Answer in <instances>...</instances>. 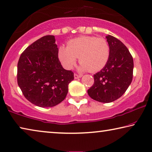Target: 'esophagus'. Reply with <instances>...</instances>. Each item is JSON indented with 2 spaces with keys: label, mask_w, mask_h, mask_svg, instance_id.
I'll return each instance as SVG.
<instances>
[{
  "label": "esophagus",
  "mask_w": 152,
  "mask_h": 152,
  "mask_svg": "<svg viewBox=\"0 0 152 152\" xmlns=\"http://www.w3.org/2000/svg\"><path fill=\"white\" fill-rule=\"evenodd\" d=\"M81 77H82V75H79V74H74V78L75 79H78L79 78H81Z\"/></svg>",
  "instance_id": "obj_1"
}]
</instances>
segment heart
<instances>
[{
  "label": "heart",
  "mask_w": 152,
  "mask_h": 152,
  "mask_svg": "<svg viewBox=\"0 0 152 152\" xmlns=\"http://www.w3.org/2000/svg\"><path fill=\"white\" fill-rule=\"evenodd\" d=\"M110 54L107 41L94 36H83L70 40L67 47H59L58 53V58L65 69H72L78 58L81 69L91 72L102 69L109 60Z\"/></svg>",
  "instance_id": "1"
}]
</instances>
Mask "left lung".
Segmentation results:
<instances>
[{
	"label": "left lung",
	"mask_w": 152,
	"mask_h": 152,
	"mask_svg": "<svg viewBox=\"0 0 152 152\" xmlns=\"http://www.w3.org/2000/svg\"><path fill=\"white\" fill-rule=\"evenodd\" d=\"M106 37L110 48L109 60L100 72L94 74V83L87 93L94 100L108 103L122 96L130 85L134 62L121 41L109 35Z\"/></svg>",
	"instance_id": "8db88e82"
}]
</instances>
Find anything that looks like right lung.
I'll use <instances>...</instances> for the list:
<instances>
[{
	"instance_id": "right-lung-1",
	"label": "right lung",
	"mask_w": 152,
	"mask_h": 152,
	"mask_svg": "<svg viewBox=\"0 0 152 152\" xmlns=\"http://www.w3.org/2000/svg\"><path fill=\"white\" fill-rule=\"evenodd\" d=\"M54 35L35 41L21 54L17 80L26 99L39 107H53L65 99L74 80L71 70L63 69Z\"/></svg>"
}]
</instances>
